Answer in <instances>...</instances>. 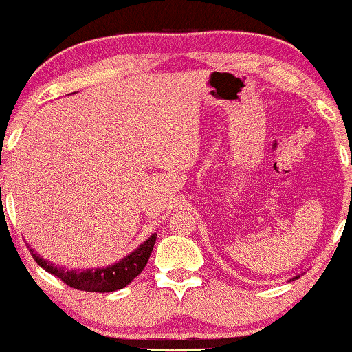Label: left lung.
<instances>
[{
  "instance_id": "obj_1",
  "label": "left lung",
  "mask_w": 352,
  "mask_h": 352,
  "mask_svg": "<svg viewBox=\"0 0 352 352\" xmlns=\"http://www.w3.org/2000/svg\"><path fill=\"white\" fill-rule=\"evenodd\" d=\"M300 278V274H297V276H294V278H292V281H294V279H299Z\"/></svg>"
}]
</instances>
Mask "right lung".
Listing matches in <instances>:
<instances>
[{
	"mask_svg": "<svg viewBox=\"0 0 352 352\" xmlns=\"http://www.w3.org/2000/svg\"><path fill=\"white\" fill-rule=\"evenodd\" d=\"M155 237H157V234L149 235L141 245H138L135 250L123 256L117 263L102 266V268L68 270L42 258L30 245L29 252L32 253L35 263L42 266L50 274L60 278L61 281L71 287L87 292H112L128 286L144 270L151 253H153Z\"/></svg>",
	"mask_w": 352,
	"mask_h": 352,
	"instance_id": "1",
	"label": "right lung"
}]
</instances>
